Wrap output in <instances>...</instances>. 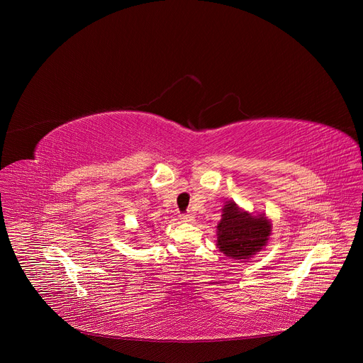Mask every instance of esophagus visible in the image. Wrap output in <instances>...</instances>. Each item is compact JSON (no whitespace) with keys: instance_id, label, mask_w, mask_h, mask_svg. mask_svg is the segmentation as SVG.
Returning <instances> with one entry per match:
<instances>
[{"instance_id":"1","label":"esophagus","mask_w":363,"mask_h":363,"mask_svg":"<svg viewBox=\"0 0 363 363\" xmlns=\"http://www.w3.org/2000/svg\"><path fill=\"white\" fill-rule=\"evenodd\" d=\"M181 221H182V223H192V221H194V217H192L191 214L181 216Z\"/></svg>"}]
</instances>
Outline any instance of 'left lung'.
<instances>
[{
  "label": "left lung",
  "mask_w": 363,
  "mask_h": 363,
  "mask_svg": "<svg viewBox=\"0 0 363 363\" xmlns=\"http://www.w3.org/2000/svg\"><path fill=\"white\" fill-rule=\"evenodd\" d=\"M217 225V247L233 260H250L262 251L272 235L273 224L266 214H251L234 201H227L221 208Z\"/></svg>",
  "instance_id": "8db88e82"
}]
</instances>
